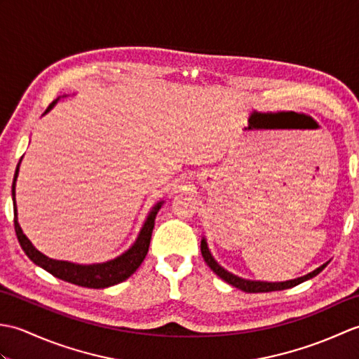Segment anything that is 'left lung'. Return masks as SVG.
<instances>
[{
    "mask_svg": "<svg viewBox=\"0 0 359 359\" xmlns=\"http://www.w3.org/2000/svg\"><path fill=\"white\" fill-rule=\"evenodd\" d=\"M201 251H202V256H203V259H205V262H207V265L210 266V269H211L212 271H215V273L217 274V276H219L220 279H224V280L228 282V284H230V285H233V287H236V288H239V290H242V292H245V293H269V292H279V290H287V288L296 287V285L302 284V282H306V280H309V279H311V278H315L316 274L321 273V271L325 269V266H327V264L330 262V261H329V262L323 264L321 266H318L316 270L310 271V273H307V274H304V276H301V278L290 279V280H282V282H266V280L243 279V278L236 276V274H233V273H230L228 270H225L224 266L219 265L216 259L212 257L211 251H210V248H208L207 239H205V238H202V241H201Z\"/></svg>",
    "mask_w": 359,
    "mask_h": 359,
    "instance_id": "1",
    "label": "left lung"
}]
</instances>
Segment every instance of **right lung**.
<instances>
[{"label": "right lung", "instance_id": "right-lung-1", "mask_svg": "<svg viewBox=\"0 0 359 359\" xmlns=\"http://www.w3.org/2000/svg\"><path fill=\"white\" fill-rule=\"evenodd\" d=\"M58 100L60 97L55 102H52V104L46 109L44 114H48ZM20 163L17 166V170H15L13 184H12V201H13V215H15L13 224H15V233H17L20 245L22 250H25V253L27 255L30 261H32L35 265L41 266L43 270L49 271L52 276L66 282H71V284L88 287V288H108L116 284H120V282L126 280L137 269H139L140 264L143 262V259L147 257L152 228H154V222H156V216L158 210L162 208L165 201H158L154 207H152L149 215L147 216V219H144L139 234H137V239L134 241L133 245L126 251H123L120 256L109 259V261L106 262H97V264H75L69 261H57V259H52L49 256L43 255L41 251H38L34 247V243L27 239V236L22 233L21 226L18 224L17 201H15V185H17Z\"/></svg>", "mask_w": 359, "mask_h": 359}]
</instances>
